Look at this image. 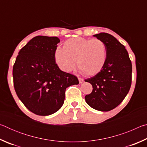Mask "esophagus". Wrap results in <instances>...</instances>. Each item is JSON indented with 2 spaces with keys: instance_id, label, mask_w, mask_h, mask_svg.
<instances>
[{
  "instance_id": "obj_1",
  "label": "esophagus",
  "mask_w": 147,
  "mask_h": 147,
  "mask_svg": "<svg viewBox=\"0 0 147 147\" xmlns=\"http://www.w3.org/2000/svg\"><path fill=\"white\" fill-rule=\"evenodd\" d=\"M78 80H79V83L80 84H82V83L84 82V79H82V78H78Z\"/></svg>"
}]
</instances>
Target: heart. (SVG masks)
Returning <instances> with one entry per match:
<instances>
[{"label": "heart", "mask_w": 147, "mask_h": 147, "mask_svg": "<svg viewBox=\"0 0 147 147\" xmlns=\"http://www.w3.org/2000/svg\"><path fill=\"white\" fill-rule=\"evenodd\" d=\"M54 59L61 71L70 72L77 66L82 73L92 76L100 73L107 59L105 43L98 39L74 38L64 42L63 49L57 48Z\"/></svg>", "instance_id": "1"}]
</instances>
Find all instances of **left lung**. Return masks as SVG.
<instances>
[{
  "instance_id": "obj_1",
  "label": "left lung",
  "mask_w": 147,
  "mask_h": 147,
  "mask_svg": "<svg viewBox=\"0 0 147 147\" xmlns=\"http://www.w3.org/2000/svg\"><path fill=\"white\" fill-rule=\"evenodd\" d=\"M93 36L105 43L107 59L100 73L85 80L93 86L91 93L86 95L85 100L92 108L108 111L119 105L127 95L132 67L125 47L115 37L104 32Z\"/></svg>"
}]
</instances>
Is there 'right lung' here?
I'll use <instances>...</instances> for the list:
<instances>
[{"label":"right lung","mask_w":147,"mask_h":147,"mask_svg":"<svg viewBox=\"0 0 147 147\" xmlns=\"http://www.w3.org/2000/svg\"><path fill=\"white\" fill-rule=\"evenodd\" d=\"M60 42L58 37L38 36L23 47L13 67L14 88L30 111L49 115L63 106L68 87L79 84L77 77L61 71L54 52Z\"/></svg>","instance_id":"1"}]
</instances>
